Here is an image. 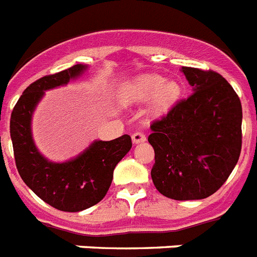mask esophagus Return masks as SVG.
<instances>
[{
	"label": "esophagus",
	"mask_w": 257,
	"mask_h": 257,
	"mask_svg": "<svg viewBox=\"0 0 257 257\" xmlns=\"http://www.w3.org/2000/svg\"><path fill=\"white\" fill-rule=\"evenodd\" d=\"M131 139H133L134 144L143 143V142H146V135H144V134H142V133H135V134H133Z\"/></svg>",
	"instance_id": "esophagus-1"
}]
</instances>
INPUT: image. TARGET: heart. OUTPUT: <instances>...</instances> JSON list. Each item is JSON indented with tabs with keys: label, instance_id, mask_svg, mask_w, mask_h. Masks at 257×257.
Masks as SVG:
<instances>
[{
	"label": "heart",
	"instance_id": "1",
	"mask_svg": "<svg viewBox=\"0 0 257 257\" xmlns=\"http://www.w3.org/2000/svg\"><path fill=\"white\" fill-rule=\"evenodd\" d=\"M181 95V86L156 73H144L120 86L118 98L124 105H139L150 101V114L163 116L169 113Z\"/></svg>",
	"mask_w": 257,
	"mask_h": 257
}]
</instances>
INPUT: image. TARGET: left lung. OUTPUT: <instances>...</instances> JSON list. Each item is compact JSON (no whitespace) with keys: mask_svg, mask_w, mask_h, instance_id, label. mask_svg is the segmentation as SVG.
<instances>
[{"mask_svg":"<svg viewBox=\"0 0 257 257\" xmlns=\"http://www.w3.org/2000/svg\"><path fill=\"white\" fill-rule=\"evenodd\" d=\"M193 94L151 126V177L163 196L203 200L235 168L241 150V103L219 73L182 67Z\"/></svg>","mask_w":257,"mask_h":257,"instance_id":"left-lung-1","label":"left lung"}]
</instances>
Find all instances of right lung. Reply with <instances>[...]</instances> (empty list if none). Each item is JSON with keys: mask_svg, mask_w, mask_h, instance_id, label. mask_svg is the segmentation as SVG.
<instances>
[{"mask_svg": "<svg viewBox=\"0 0 257 257\" xmlns=\"http://www.w3.org/2000/svg\"><path fill=\"white\" fill-rule=\"evenodd\" d=\"M89 69L76 64L44 76L25 89L10 118L17 169L40 200L61 211L76 213L98 203L106 196L116 164L131 150L128 135L113 141H93L82 152L65 162H52L38 150L33 137V115L47 90L65 86Z\"/></svg>", "mask_w": 257, "mask_h": 257, "instance_id": "obj_1", "label": "right lung"}]
</instances>
